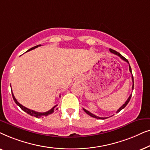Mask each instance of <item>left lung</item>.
Returning <instances> with one entry per match:
<instances>
[{
  "label": "left lung",
  "instance_id": "obj_1",
  "mask_svg": "<svg viewBox=\"0 0 150 150\" xmlns=\"http://www.w3.org/2000/svg\"><path fill=\"white\" fill-rule=\"evenodd\" d=\"M110 52H112V53H113V54H116V55H117V56H119L120 57L121 59H122V60H124V61H126L127 63H128L129 64V62H128V61L127 60V59L125 58V57H124L122 56V54H120V53H119V52H117V51H115V50H112V49H111V48H110ZM129 70H130V72L132 74V69H131V67H130V65H129ZM132 83H133V84H132V89L133 90V89H134V79H133V76H132ZM131 97H132V94H130V96H129L128 97V100H126V102H125V103L123 104V105L121 106V107L119 108V109L117 110V112H119L120 111V110H122L123 108H124L125 107H126V105L127 104H128V102H129V101H130V98H131ZM83 110H84V111H85L86 113L87 114H88L89 115V116H91V117H94V118H96V119H100V120H104V119H106L107 117H98V116H96V115H93V113H91V112H90L89 111H88L87 110H86V109H85V108H83Z\"/></svg>",
  "mask_w": 150,
  "mask_h": 150
}]
</instances>
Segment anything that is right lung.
Returning a JSON list of instances; mask_svg holds the SVG:
<instances>
[{"instance_id":"right-lung-1","label":"right lung","mask_w":150,"mask_h":150,"mask_svg":"<svg viewBox=\"0 0 150 150\" xmlns=\"http://www.w3.org/2000/svg\"><path fill=\"white\" fill-rule=\"evenodd\" d=\"M40 46H41V45H38V46H34V47H33V48H30V49H29V50H27V52H28V51H30V50H33V49L36 48H38V47ZM11 93H12V96H13V100H14V101H15L16 104H17L18 106H20V108H21V109H22V110H24V112H26V113H28V115H31V116H33V117H38V118H40V117H44L48 116V115H50V114L53 113V112H54V110L56 109V107H57V105L54 106V107L51 108L50 110H49L48 111H46V112H37V111H35V110H30V109H29V108H28L25 107V106H22L21 104H20L19 102H18L17 101V100L16 99V98L14 97V96H13V92H12V91H11Z\"/></svg>"}]
</instances>
